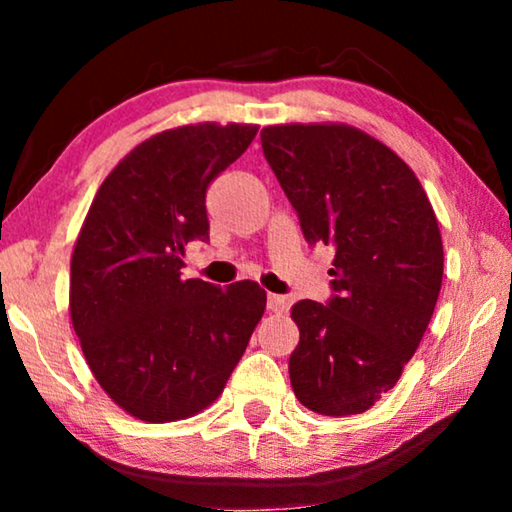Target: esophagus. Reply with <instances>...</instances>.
<instances>
[{
  "label": "esophagus",
  "instance_id": "esophagus-1",
  "mask_svg": "<svg viewBox=\"0 0 512 512\" xmlns=\"http://www.w3.org/2000/svg\"><path fill=\"white\" fill-rule=\"evenodd\" d=\"M268 310L275 312V314L286 312V298H284V296H275V293H270V296H268Z\"/></svg>",
  "mask_w": 512,
  "mask_h": 512
}]
</instances>
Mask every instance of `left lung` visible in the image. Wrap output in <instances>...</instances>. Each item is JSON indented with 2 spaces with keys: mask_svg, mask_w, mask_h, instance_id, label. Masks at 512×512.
Wrapping results in <instances>:
<instances>
[{
  "mask_svg": "<svg viewBox=\"0 0 512 512\" xmlns=\"http://www.w3.org/2000/svg\"><path fill=\"white\" fill-rule=\"evenodd\" d=\"M263 156L310 247H333L331 298L300 300L293 394L312 412H366L417 352L443 282V240L415 172L349 125H270Z\"/></svg>",
  "mask_w": 512,
  "mask_h": 512,
  "instance_id": "obj_1",
  "label": "left lung"
}]
</instances>
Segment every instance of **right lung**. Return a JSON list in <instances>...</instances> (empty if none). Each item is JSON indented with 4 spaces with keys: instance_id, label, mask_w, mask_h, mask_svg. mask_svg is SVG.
Listing matches in <instances>:
<instances>
[{
    "instance_id": "obj_1",
    "label": "right lung",
    "mask_w": 512,
    "mask_h": 512,
    "mask_svg": "<svg viewBox=\"0 0 512 512\" xmlns=\"http://www.w3.org/2000/svg\"><path fill=\"white\" fill-rule=\"evenodd\" d=\"M256 125H184L135 146L102 181L76 240L69 312L100 387L132 417L174 422L216 401L265 312L256 282L184 279L209 240L207 188Z\"/></svg>"
}]
</instances>
